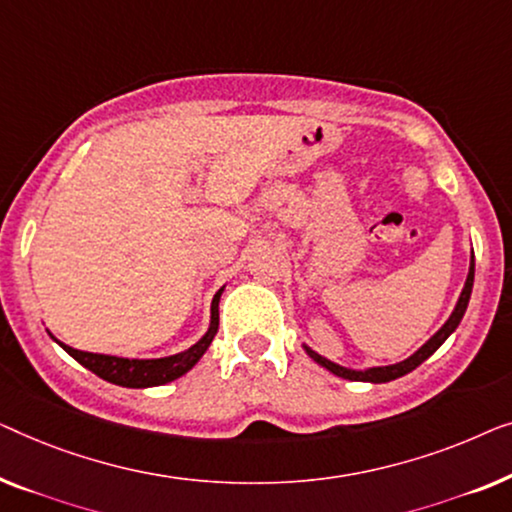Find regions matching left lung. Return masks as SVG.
<instances>
[{"instance_id":"obj_1","label":"left lung","mask_w":512,"mask_h":512,"mask_svg":"<svg viewBox=\"0 0 512 512\" xmlns=\"http://www.w3.org/2000/svg\"><path fill=\"white\" fill-rule=\"evenodd\" d=\"M473 276H475V259H473V250H471V262H469V273H466V283L462 287V294H459L455 308H452L450 318L443 322V327L436 331L434 336L429 338L427 343L422 345V348H417L413 355L401 359L397 364H390V366H369V369H348V366H341L336 362H331V359L322 357L320 352H315L313 348H308L304 343V350L306 355L313 359L315 364H320L322 369H327L329 373H334L338 378H345V380H362V383H390V380H397L401 376H406L413 369H417L424 359H429L434 352L441 348V345L448 341V336L452 334L459 327V322H462L466 308H469V299H471V292H473Z\"/></svg>"}]
</instances>
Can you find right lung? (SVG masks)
I'll return each mask as SVG.
<instances>
[{"instance_id": "obj_1", "label": "right lung", "mask_w": 512, "mask_h": 512, "mask_svg": "<svg viewBox=\"0 0 512 512\" xmlns=\"http://www.w3.org/2000/svg\"><path fill=\"white\" fill-rule=\"evenodd\" d=\"M222 292H225V285L215 292V297L211 301V322H208L206 334L201 336L197 343H192L187 350L176 352V355H169V357L134 359V357L102 355V352H85V350H76L67 343L57 341L50 331L48 334L64 352H69V355L74 357L78 364H83L85 369H90L95 376L109 380V383H113V385L134 387V390H146V387L167 385V383H171V380L185 376V373L190 371L201 357H204L208 345L213 343L215 334H218V325H220L218 304H220Z\"/></svg>"}]
</instances>
